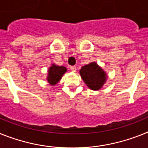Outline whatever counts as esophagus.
Instances as JSON below:
<instances>
[{
  "mask_svg": "<svg viewBox=\"0 0 148 148\" xmlns=\"http://www.w3.org/2000/svg\"><path fill=\"white\" fill-rule=\"evenodd\" d=\"M70 68H71V70L73 72H75L77 71L76 66H71Z\"/></svg>",
  "mask_w": 148,
  "mask_h": 148,
  "instance_id": "esophagus-1",
  "label": "esophagus"
}]
</instances>
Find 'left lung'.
I'll return each instance as SVG.
<instances>
[{
	"instance_id": "1",
	"label": "left lung",
	"mask_w": 148,
	"mask_h": 148,
	"mask_svg": "<svg viewBox=\"0 0 148 148\" xmlns=\"http://www.w3.org/2000/svg\"><path fill=\"white\" fill-rule=\"evenodd\" d=\"M80 74L86 86L92 90H100L106 83L108 75L95 62L86 64L80 70Z\"/></svg>"
}]
</instances>
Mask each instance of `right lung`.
<instances>
[{
  "label": "right lung",
  "instance_id": "1",
  "mask_svg": "<svg viewBox=\"0 0 148 148\" xmlns=\"http://www.w3.org/2000/svg\"><path fill=\"white\" fill-rule=\"evenodd\" d=\"M65 72H67V68L65 67L52 64L48 69L47 77V82L51 86L56 85L60 81Z\"/></svg>",
  "mask_w": 148,
  "mask_h": 148
}]
</instances>
